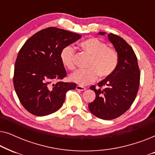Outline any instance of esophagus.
Wrapping results in <instances>:
<instances>
[{
  "mask_svg": "<svg viewBox=\"0 0 155 155\" xmlns=\"http://www.w3.org/2000/svg\"><path fill=\"white\" fill-rule=\"evenodd\" d=\"M76 90L78 91H84L86 90V88L84 87H82L81 85H78L77 87H76Z\"/></svg>",
  "mask_w": 155,
  "mask_h": 155,
  "instance_id": "obj_1",
  "label": "esophagus"
}]
</instances>
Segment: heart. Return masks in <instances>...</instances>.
I'll return each mask as SVG.
<instances>
[{"label":"heart","mask_w":155,"mask_h":155,"mask_svg":"<svg viewBox=\"0 0 155 155\" xmlns=\"http://www.w3.org/2000/svg\"><path fill=\"white\" fill-rule=\"evenodd\" d=\"M82 51L90 56L87 68L79 70L70 75V80L80 85H86L94 82L98 75L100 78L111 76L118 64V56L116 51L109 47L105 42L97 38H90L80 44ZM75 51L73 46L68 45L60 53L61 61L63 66L69 70L75 67Z\"/></svg>","instance_id":"heart-1"}]
</instances>
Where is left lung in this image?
<instances>
[{
  "instance_id": "1",
  "label": "left lung",
  "mask_w": 155,
  "mask_h": 155,
  "mask_svg": "<svg viewBox=\"0 0 155 155\" xmlns=\"http://www.w3.org/2000/svg\"><path fill=\"white\" fill-rule=\"evenodd\" d=\"M106 32H99L104 35ZM118 56L116 71L109 77L92 85L96 98L89 104L91 113L101 119L112 120L124 114L131 107L139 90L140 72L136 55L132 47L119 36L109 34Z\"/></svg>"
}]
</instances>
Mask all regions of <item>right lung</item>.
<instances>
[{"label":"right lung","instance_id":"add662e5","mask_svg":"<svg viewBox=\"0 0 155 155\" xmlns=\"http://www.w3.org/2000/svg\"><path fill=\"white\" fill-rule=\"evenodd\" d=\"M81 37L48 27L31 36L20 48L15 63L13 84L19 100L29 113L37 116L54 113L63 105L68 91L76 88L74 82L62 81L67 72L60 53Z\"/></svg>","mask_w":155,"mask_h":155}]
</instances>
